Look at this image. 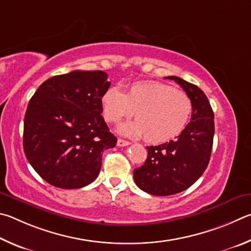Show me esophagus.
<instances>
[{
	"instance_id": "esophagus-1",
	"label": "esophagus",
	"mask_w": 251,
	"mask_h": 251,
	"mask_svg": "<svg viewBox=\"0 0 251 251\" xmlns=\"http://www.w3.org/2000/svg\"><path fill=\"white\" fill-rule=\"evenodd\" d=\"M129 144H131V142L126 141V140H123V139H118V141H117L118 147H126V146H129Z\"/></svg>"
}]
</instances>
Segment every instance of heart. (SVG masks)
<instances>
[{"label": "heart", "instance_id": "heart-1", "mask_svg": "<svg viewBox=\"0 0 251 251\" xmlns=\"http://www.w3.org/2000/svg\"><path fill=\"white\" fill-rule=\"evenodd\" d=\"M103 117L118 122L132 116L137 120L119 126L126 135H143L148 142L170 141L185 128L193 111L186 92L159 81H140L129 87L126 94L120 88L110 87L101 98Z\"/></svg>", "mask_w": 251, "mask_h": 251}]
</instances>
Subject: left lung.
<instances>
[{
    "mask_svg": "<svg viewBox=\"0 0 251 251\" xmlns=\"http://www.w3.org/2000/svg\"><path fill=\"white\" fill-rule=\"evenodd\" d=\"M165 78L176 81L190 96L193 112L177 139L147 147L146 162L134 170L138 187L155 196L177 194L201 176L209 163L215 132L214 112L204 91L179 77Z\"/></svg>",
    "mask_w": 251,
    "mask_h": 251,
    "instance_id": "left-lung-1",
    "label": "left lung"
}]
</instances>
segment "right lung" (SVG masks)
<instances>
[{
	"label": "right lung",
	"instance_id": "1",
	"mask_svg": "<svg viewBox=\"0 0 251 251\" xmlns=\"http://www.w3.org/2000/svg\"><path fill=\"white\" fill-rule=\"evenodd\" d=\"M110 83L101 70H74L47 79L30 98L24 152L50 185L87 186L99 175L103 151L116 147L117 138L101 116V98Z\"/></svg>",
	"mask_w": 251,
	"mask_h": 251
}]
</instances>
